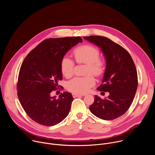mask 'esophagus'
<instances>
[{
    "label": "esophagus",
    "mask_w": 155,
    "mask_h": 155,
    "mask_svg": "<svg viewBox=\"0 0 155 155\" xmlns=\"http://www.w3.org/2000/svg\"><path fill=\"white\" fill-rule=\"evenodd\" d=\"M72 96L74 98L77 97H80V96H83L84 94H76V93H72Z\"/></svg>",
    "instance_id": "34e87169"
}]
</instances>
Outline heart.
I'll return each instance as SVG.
<instances>
[{
  "label": "heart",
  "instance_id": "b5f03b06",
  "mask_svg": "<svg viewBox=\"0 0 155 155\" xmlns=\"http://www.w3.org/2000/svg\"><path fill=\"white\" fill-rule=\"evenodd\" d=\"M75 61L78 64H86L85 77H77L70 80L67 84L68 89L76 94H84L95 84L94 77L101 75L105 70V64L99 58V50L92 45H84L78 47L73 51ZM75 64L69 57H64L61 62V70L62 75L66 78H71L74 74Z\"/></svg>",
  "mask_w": 155,
  "mask_h": 155
}]
</instances>
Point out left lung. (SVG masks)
Instances as JSON below:
<instances>
[{
    "label": "left lung",
    "instance_id": "obj_1",
    "mask_svg": "<svg viewBox=\"0 0 155 155\" xmlns=\"http://www.w3.org/2000/svg\"><path fill=\"white\" fill-rule=\"evenodd\" d=\"M83 38L99 47L106 61L102 84L97 90L107 91L109 96L104 99L94 96L90 111L102 120L116 119L126 113L135 97L138 84L136 65L129 53L110 39L99 35Z\"/></svg>",
    "mask_w": 155,
    "mask_h": 155
}]
</instances>
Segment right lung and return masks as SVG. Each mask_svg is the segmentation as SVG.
<instances>
[{"mask_svg":"<svg viewBox=\"0 0 155 155\" xmlns=\"http://www.w3.org/2000/svg\"><path fill=\"white\" fill-rule=\"evenodd\" d=\"M81 41L80 37L46 39L21 64L17 84L18 99L27 115L36 123L51 126L68 115L74 100L72 94L64 92L56 99L51 93L57 90L58 81L62 79V59Z\"/></svg>","mask_w":155,"mask_h":155,"instance_id":"1","label":"right lung"}]
</instances>
